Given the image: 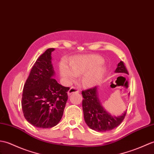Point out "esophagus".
Masks as SVG:
<instances>
[{
	"instance_id": "esophagus-1",
	"label": "esophagus",
	"mask_w": 154,
	"mask_h": 154,
	"mask_svg": "<svg viewBox=\"0 0 154 154\" xmlns=\"http://www.w3.org/2000/svg\"><path fill=\"white\" fill-rule=\"evenodd\" d=\"M79 92V88H76V87H71L69 88V90L68 91V92H67V94H68L69 96L71 95V94L73 93H76V92Z\"/></svg>"
}]
</instances>
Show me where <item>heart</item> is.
Returning a JSON list of instances; mask_svg holds the SVG:
<instances>
[{"label":"heart","instance_id":"1","mask_svg":"<svg viewBox=\"0 0 154 154\" xmlns=\"http://www.w3.org/2000/svg\"><path fill=\"white\" fill-rule=\"evenodd\" d=\"M103 62L102 58L97 55L78 56L71 62V67L65 62L61 63V75L68 81H72L76 76L84 74L81 79L83 85L94 87L101 81L104 73V68L101 66Z\"/></svg>","mask_w":154,"mask_h":154}]
</instances>
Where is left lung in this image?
<instances>
[{"mask_svg": "<svg viewBox=\"0 0 154 154\" xmlns=\"http://www.w3.org/2000/svg\"><path fill=\"white\" fill-rule=\"evenodd\" d=\"M115 72L128 74L122 61L117 64ZM82 95L83 98L82 105L84 119L91 129L99 132L109 131L119 126L123 121L127 111L117 117L113 116L107 112L99 100L96 87L83 91Z\"/></svg>", "mask_w": 154, "mask_h": 154, "instance_id": "8db88e82", "label": "left lung"}]
</instances>
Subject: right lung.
Instances as JSON below:
<instances>
[{
    "mask_svg": "<svg viewBox=\"0 0 154 154\" xmlns=\"http://www.w3.org/2000/svg\"><path fill=\"white\" fill-rule=\"evenodd\" d=\"M48 48L38 57L24 85L21 107L29 123L38 128L56 126L61 120L68 98L69 87L60 85L55 75Z\"/></svg>",
    "mask_w": 154,
    "mask_h": 154,
    "instance_id": "add662e5",
    "label": "right lung"
}]
</instances>
